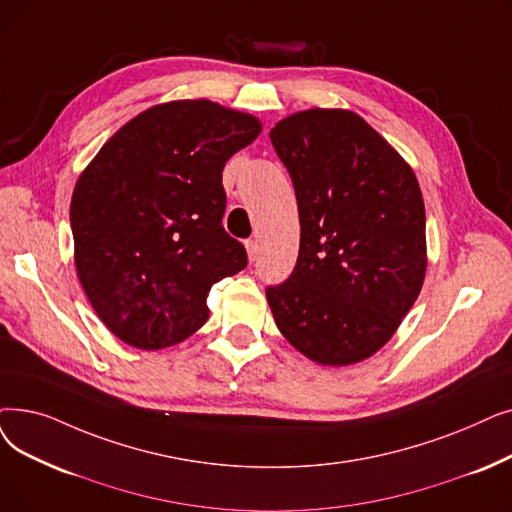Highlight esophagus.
Masks as SVG:
<instances>
[{
    "label": "esophagus",
    "instance_id": "1",
    "mask_svg": "<svg viewBox=\"0 0 512 512\" xmlns=\"http://www.w3.org/2000/svg\"><path fill=\"white\" fill-rule=\"evenodd\" d=\"M247 253H249L251 261H255L259 257V244H257V240H247Z\"/></svg>",
    "mask_w": 512,
    "mask_h": 512
}]
</instances>
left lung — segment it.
Here are the masks:
<instances>
[{
	"mask_svg": "<svg viewBox=\"0 0 512 512\" xmlns=\"http://www.w3.org/2000/svg\"><path fill=\"white\" fill-rule=\"evenodd\" d=\"M301 224L293 274L265 288L276 326L309 360L370 358L402 324L427 270L412 167L360 115L309 108L276 123Z\"/></svg>",
	"mask_w": 512,
	"mask_h": 512,
	"instance_id": "8db88e82",
	"label": "left lung"
}]
</instances>
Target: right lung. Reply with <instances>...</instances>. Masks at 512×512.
<instances>
[{
	"label": "right lung",
	"instance_id": "1",
	"mask_svg": "<svg viewBox=\"0 0 512 512\" xmlns=\"http://www.w3.org/2000/svg\"><path fill=\"white\" fill-rule=\"evenodd\" d=\"M259 133V119L211 100L157 104L79 175L77 276L123 343L150 351L184 341L209 318L211 286L247 268V251L221 226V171Z\"/></svg>",
	"mask_w": 512,
	"mask_h": 512
}]
</instances>
